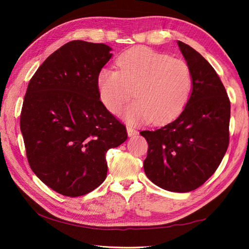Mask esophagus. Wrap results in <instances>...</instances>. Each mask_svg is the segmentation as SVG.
Masks as SVG:
<instances>
[{
	"label": "esophagus",
	"instance_id": "1",
	"mask_svg": "<svg viewBox=\"0 0 249 249\" xmlns=\"http://www.w3.org/2000/svg\"><path fill=\"white\" fill-rule=\"evenodd\" d=\"M126 132H127V135H129L130 137H132V136H135V135H137V131L136 130H134L132 126H130V125H127L126 126Z\"/></svg>",
	"mask_w": 249,
	"mask_h": 249
}]
</instances>
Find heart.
<instances>
[{
  "mask_svg": "<svg viewBox=\"0 0 249 249\" xmlns=\"http://www.w3.org/2000/svg\"><path fill=\"white\" fill-rule=\"evenodd\" d=\"M97 90L106 109L118 115L126 109L127 122H168L185 108L192 90V72L182 59L147 48H134L116 59L115 70L97 74Z\"/></svg>",
  "mask_w": 249,
  "mask_h": 249,
  "instance_id": "1",
  "label": "heart"
}]
</instances>
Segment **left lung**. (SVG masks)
I'll list each match as a JSON object with an SVG mask.
<instances>
[{"instance_id": "left-lung-1", "label": "left lung", "mask_w": 249, "mask_h": 249, "mask_svg": "<svg viewBox=\"0 0 249 249\" xmlns=\"http://www.w3.org/2000/svg\"><path fill=\"white\" fill-rule=\"evenodd\" d=\"M178 44L192 72L189 100L173 122L140 134L148 143L146 177L162 189L184 193L205 183L227 153L231 102L212 65L190 46Z\"/></svg>"}]
</instances>
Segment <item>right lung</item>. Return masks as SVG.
I'll list each match as a JSON object with an SVG mask.
<instances>
[{"label": "right lung", "instance_id": "right-lung-1", "mask_svg": "<svg viewBox=\"0 0 249 249\" xmlns=\"http://www.w3.org/2000/svg\"><path fill=\"white\" fill-rule=\"evenodd\" d=\"M104 43L72 40L50 55L30 80L20 113L28 162L51 189L76 197L107 177L106 153L125 125L100 100L97 74L112 54Z\"/></svg>", "mask_w": 249, "mask_h": 249}]
</instances>
